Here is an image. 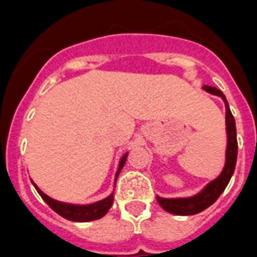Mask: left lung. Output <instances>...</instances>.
<instances>
[{
	"label": "left lung",
	"mask_w": 257,
	"mask_h": 257,
	"mask_svg": "<svg viewBox=\"0 0 257 257\" xmlns=\"http://www.w3.org/2000/svg\"><path fill=\"white\" fill-rule=\"evenodd\" d=\"M203 89L205 92L211 93L213 96L221 97V100L225 104V131H227V149H225V164L217 177L212 180L205 187L196 195L191 197H179V199H164L160 196H156L157 203L164 211L169 212L172 215L177 216H191L196 215L211 207L219 196L227 188L229 180H231L236 167V159H237V139H236V124L235 118L232 116L231 109L228 105V101L221 90L213 88V86L204 85Z\"/></svg>",
	"instance_id": "left-lung-1"
}]
</instances>
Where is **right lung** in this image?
<instances>
[{"label":"right lung","mask_w":257,"mask_h":257,"mask_svg":"<svg viewBox=\"0 0 257 257\" xmlns=\"http://www.w3.org/2000/svg\"><path fill=\"white\" fill-rule=\"evenodd\" d=\"M128 157V152L125 153L124 156L120 159L118 163V168H117L116 176H114V185H116L117 177L120 175L121 169L124 167L125 161ZM33 183V181H32ZM36 191L38 192V195L41 196L42 200L53 209L56 213L62 216L64 219L70 220V221H77V223H86V221H93V220L101 219L102 216L106 215V212L109 211V208L112 207L113 204V196L114 193H110L108 197L96 201V203L86 204V205H78V204H69V203H62V201H57V200L52 199L48 195H45L40 188L33 183Z\"/></svg>","instance_id":"add662e5"}]
</instances>
